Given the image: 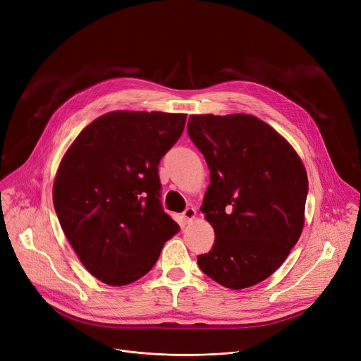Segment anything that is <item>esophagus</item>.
<instances>
[{
    "instance_id": "obj_1",
    "label": "esophagus",
    "mask_w": 361,
    "mask_h": 361,
    "mask_svg": "<svg viewBox=\"0 0 361 361\" xmlns=\"http://www.w3.org/2000/svg\"><path fill=\"white\" fill-rule=\"evenodd\" d=\"M194 217H195V209H194V207H187V209L183 212V219H184L185 223H190Z\"/></svg>"
}]
</instances>
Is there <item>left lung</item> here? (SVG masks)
<instances>
[{
  "mask_svg": "<svg viewBox=\"0 0 361 361\" xmlns=\"http://www.w3.org/2000/svg\"><path fill=\"white\" fill-rule=\"evenodd\" d=\"M187 133L210 170L200 210L216 238L197 256L200 269L231 289L265 281L304 227L308 178L300 157L252 115H191Z\"/></svg>",
  "mask_w": 361,
  "mask_h": 361,
  "instance_id": "1",
  "label": "left lung"
}]
</instances>
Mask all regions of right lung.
Returning <instances> with one entry per match:
<instances>
[{
  "label": "right lung",
  "instance_id": "add662e5",
  "mask_svg": "<svg viewBox=\"0 0 361 361\" xmlns=\"http://www.w3.org/2000/svg\"><path fill=\"white\" fill-rule=\"evenodd\" d=\"M187 115L111 112L87 125L63 157L53 203L83 267L108 285L148 274L180 226L161 204L158 166Z\"/></svg>",
  "mask_w": 361,
  "mask_h": 361
}]
</instances>
